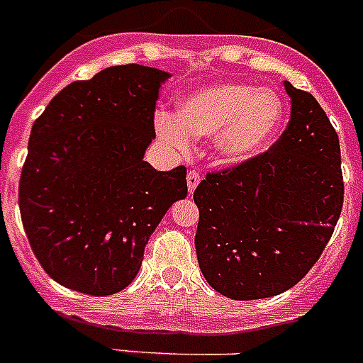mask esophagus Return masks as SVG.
<instances>
[{"label": "esophagus", "instance_id": "34e87169", "mask_svg": "<svg viewBox=\"0 0 363 363\" xmlns=\"http://www.w3.org/2000/svg\"><path fill=\"white\" fill-rule=\"evenodd\" d=\"M186 181H188V190H190V194H194V190H196L197 184H199V181H201L199 173H197L196 169H190L186 175Z\"/></svg>", "mask_w": 363, "mask_h": 363}]
</instances>
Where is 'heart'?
<instances>
[{
    "mask_svg": "<svg viewBox=\"0 0 363 363\" xmlns=\"http://www.w3.org/2000/svg\"><path fill=\"white\" fill-rule=\"evenodd\" d=\"M284 116L282 99L247 84H214L182 97L177 118L158 112V135L177 149L190 147V136H214L223 162H245L269 145Z\"/></svg>",
    "mask_w": 363,
    "mask_h": 363,
    "instance_id": "heart-1",
    "label": "heart"
}]
</instances>
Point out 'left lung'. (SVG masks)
<instances>
[{
  "instance_id": "1",
  "label": "left lung",
  "mask_w": 363,
  "mask_h": 363,
  "mask_svg": "<svg viewBox=\"0 0 363 363\" xmlns=\"http://www.w3.org/2000/svg\"><path fill=\"white\" fill-rule=\"evenodd\" d=\"M290 121L267 151L206 173L194 191L196 251L216 291L273 297L303 279L327 247L343 206L336 129L310 92L284 81Z\"/></svg>"
}]
</instances>
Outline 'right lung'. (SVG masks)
<instances>
[{"label":"right lung","instance_id":"right-lung-1","mask_svg":"<svg viewBox=\"0 0 363 363\" xmlns=\"http://www.w3.org/2000/svg\"><path fill=\"white\" fill-rule=\"evenodd\" d=\"M169 73L140 64L62 88L33 123L21 167V223L35 257L69 290L105 297L135 280L167 208L188 196L186 167L144 160L158 88Z\"/></svg>","mask_w":363,"mask_h":363}]
</instances>
